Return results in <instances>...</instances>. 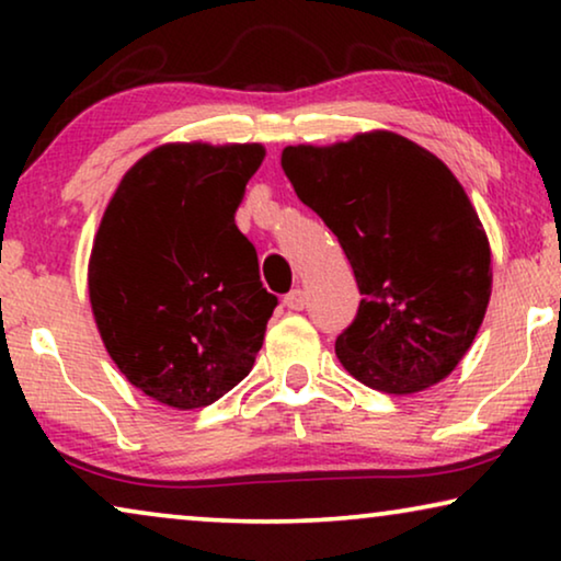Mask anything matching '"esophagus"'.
I'll return each instance as SVG.
<instances>
[{"label": "esophagus", "instance_id": "34e87169", "mask_svg": "<svg viewBox=\"0 0 561 561\" xmlns=\"http://www.w3.org/2000/svg\"><path fill=\"white\" fill-rule=\"evenodd\" d=\"M283 304H286L290 311H304L306 309V294L301 288H294L286 298H283Z\"/></svg>", "mask_w": 561, "mask_h": 561}]
</instances>
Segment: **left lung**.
Here are the masks:
<instances>
[{
  "label": "left lung",
  "instance_id": "1",
  "mask_svg": "<svg viewBox=\"0 0 561 561\" xmlns=\"http://www.w3.org/2000/svg\"><path fill=\"white\" fill-rule=\"evenodd\" d=\"M280 165L336 234L363 294L334 344L344 370L393 396L447 378L493 290L488 234L455 173L388 129L324 148L288 145Z\"/></svg>",
  "mask_w": 561,
  "mask_h": 561
}]
</instances>
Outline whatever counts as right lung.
I'll list each match as a JSON object with an SVG mask.
<instances>
[{
    "label": "right lung",
    "mask_w": 561,
    "mask_h": 561,
    "mask_svg": "<svg viewBox=\"0 0 561 561\" xmlns=\"http://www.w3.org/2000/svg\"><path fill=\"white\" fill-rule=\"evenodd\" d=\"M260 142H168L122 175L89 257V301L119 373L204 409L248 378L278 298L234 225Z\"/></svg>",
    "instance_id": "add662e5"
}]
</instances>
